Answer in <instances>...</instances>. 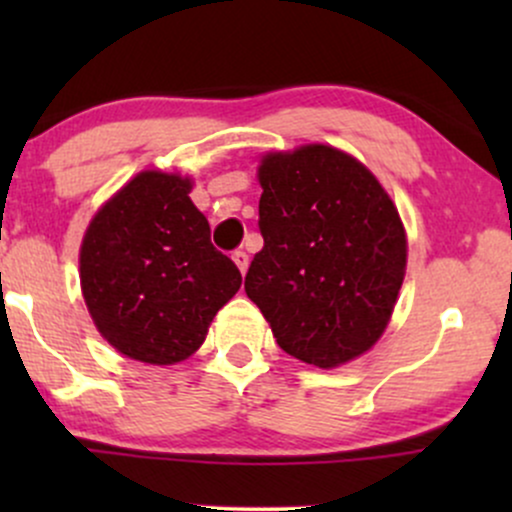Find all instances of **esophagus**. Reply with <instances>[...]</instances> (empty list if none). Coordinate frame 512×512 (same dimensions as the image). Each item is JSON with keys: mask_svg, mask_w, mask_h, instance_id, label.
<instances>
[{"mask_svg": "<svg viewBox=\"0 0 512 512\" xmlns=\"http://www.w3.org/2000/svg\"><path fill=\"white\" fill-rule=\"evenodd\" d=\"M233 262H236V267L240 269V274H245V272H248V264H250V257H248V252H243V250H236V252H233Z\"/></svg>", "mask_w": 512, "mask_h": 512, "instance_id": "esophagus-1", "label": "esophagus"}]
</instances>
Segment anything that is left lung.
I'll return each mask as SVG.
<instances>
[{"label": "left lung", "instance_id": "obj_1", "mask_svg": "<svg viewBox=\"0 0 512 512\" xmlns=\"http://www.w3.org/2000/svg\"><path fill=\"white\" fill-rule=\"evenodd\" d=\"M262 250L245 293L286 354L337 368L378 344L407 274V231L380 180L330 144L257 166Z\"/></svg>", "mask_w": 512, "mask_h": 512}]
</instances>
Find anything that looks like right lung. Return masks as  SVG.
I'll use <instances>...</instances> for the list:
<instances>
[{"mask_svg":"<svg viewBox=\"0 0 512 512\" xmlns=\"http://www.w3.org/2000/svg\"><path fill=\"white\" fill-rule=\"evenodd\" d=\"M190 175L146 168L88 221L81 296L101 337L132 361L173 366L207 339L243 276L209 240Z\"/></svg>","mask_w":512,"mask_h":512,"instance_id":"right-lung-1","label":"right lung"}]
</instances>
